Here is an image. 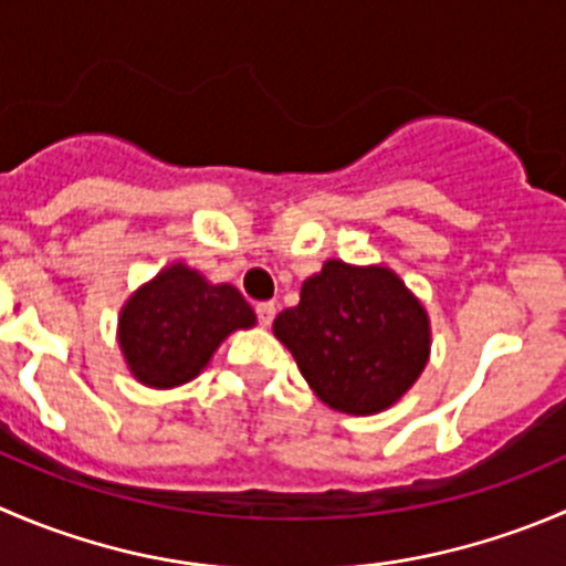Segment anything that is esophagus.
Segmentation results:
<instances>
[{
    "instance_id": "34e87169",
    "label": "esophagus",
    "mask_w": 566,
    "mask_h": 566,
    "mask_svg": "<svg viewBox=\"0 0 566 566\" xmlns=\"http://www.w3.org/2000/svg\"><path fill=\"white\" fill-rule=\"evenodd\" d=\"M254 312L256 321H260L262 326H271L273 317H276V304H273V301H262V304L254 306Z\"/></svg>"
}]
</instances>
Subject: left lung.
<instances>
[{
    "mask_svg": "<svg viewBox=\"0 0 566 566\" xmlns=\"http://www.w3.org/2000/svg\"><path fill=\"white\" fill-rule=\"evenodd\" d=\"M317 398L348 415L392 406L429 361V317L387 268L328 260L273 321Z\"/></svg>",
    "mask_w": 566,
    "mask_h": 566,
    "instance_id": "obj_1",
    "label": "left lung"
}]
</instances>
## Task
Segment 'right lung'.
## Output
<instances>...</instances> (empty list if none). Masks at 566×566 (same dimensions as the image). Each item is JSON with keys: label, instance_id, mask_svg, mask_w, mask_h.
Wrapping results in <instances>:
<instances>
[{"label": "right lung", "instance_id": "1", "mask_svg": "<svg viewBox=\"0 0 566 566\" xmlns=\"http://www.w3.org/2000/svg\"><path fill=\"white\" fill-rule=\"evenodd\" d=\"M249 326L254 310L238 290L171 265L124 306L118 343L140 381L166 389L199 376L221 339Z\"/></svg>", "mask_w": 566, "mask_h": 566}]
</instances>
